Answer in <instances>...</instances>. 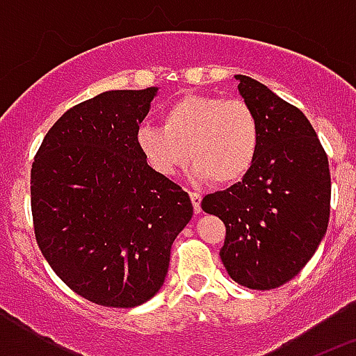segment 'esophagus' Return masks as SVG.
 <instances>
[{
	"label": "esophagus",
	"instance_id": "esophagus-1",
	"mask_svg": "<svg viewBox=\"0 0 356 356\" xmlns=\"http://www.w3.org/2000/svg\"><path fill=\"white\" fill-rule=\"evenodd\" d=\"M188 196H191V201H193V207H194V212L200 213L201 212V194L200 193H194V191H191L188 193Z\"/></svg>",
	"mask_w": 356,
	"mask_h": 356
}]
</instances>
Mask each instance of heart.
Instances as JSON below:
<instances>
[{
  "label": "heart",
  "instance_id": "heart-1",
  "mask_svg": "<svg viewBox=\"0 0 356 356\" xmlns=\"http://www.w3.org/2000/svg\"><path fill=\"white\" fill-rule=\"evenodd\" d=\"M162 122L143 124L137 131L140 151L160 175H176L191 160L200 180L234 185L257 162L260 122L241 97L185 94L163 110Z\"/></svg>",
  "mask_w": 356,
  "mask_h": 356
}]
</instances>
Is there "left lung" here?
Masks as SVG:
<instances>
[{
	"label": "left lung",
	"mask_w": 356,
	"mask_h": 356,
	"mask_svg": "<svg viewBox=\"0 0 356 356\" xmlns=\"http://www.w3.org/2000/svg\"><path fill=\"white\" fill-rule=\"evenodd\" d=\"M260 122V151L242 181L203 197L225 222L221 260L237 284L269 291L307 266L325 237L332 180L326 151L307 115L266 85L237 74Z\"/></svg>",
	"instance_id": "obj_1"
}]
</instances>
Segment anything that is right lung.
<instances>
[{"label": "right lung", "instance_id": "add662e5", "mask_svg": "<svg viewBox=\"0 0 356 356\" xmlns=\"http://www.w3.org/2000/svg\"><path fill=\"white\" fill-rule=\"evenodd\" d=\"M155 87L108 90L69 108L30 176L35 241L56 276L96 305L131 308L159 292L191 197L137 144Z\"/></svg>", "mask_w": 356, "mask_h": 356}]
</instances>
